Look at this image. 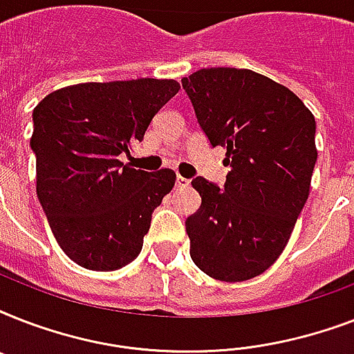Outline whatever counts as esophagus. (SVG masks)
<instances>
[{"label":"esophagus","instance_id":"esophagus-1","mask_svg":"<svg viewBox=\"0 0 354 354\" xmlns=\"http://www.w3.org/2000/svg\"><path fill=\"white\" fill-rule=\"evenodd\" d=\"M189 180L187 178H183V176H176V187L183 189V187H189Z\"/></svg>","mask_w":354,"mask_h":354}]
</instances>
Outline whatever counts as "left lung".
Listing matches in <instances>:
<instances>
[{"mask_svg":"<svg viewBox=\"0 0 354 354\" xmlns=\"http://www.w3.org/2000/svg\"><path fill=\"white\" fill-rule=\"evenodd\" d=\"M200 127L232 167L224 187L194 178L185 221L191 259L213 279L257 277L288 244L318 160L316 121L296 93L252 69L207 68L182 79Z\"/></svg>","mask_w":354,"mask_h":354,"instance_id":"left-lung-1","label":"left lung"}]
</instances>
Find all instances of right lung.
Masks as SVG:
<instances>
[{"mask_svg": "<svg viewBox=\"0 0 354 354\" xmlns=\"http://www.w3.org/2000/svg\"><path fill=\"white\" fill-rule=\"evenodd\" d=\"M178 90L172 79L84 82L36 104V194L58 246L82 268L112 272L141 252L176 174L132 169L121 154H130Z\"/></svg>", "mask_w": 354, "mask_h": 354, "instance_id": "add662e5", "label": "right lung"}]
</instances>
